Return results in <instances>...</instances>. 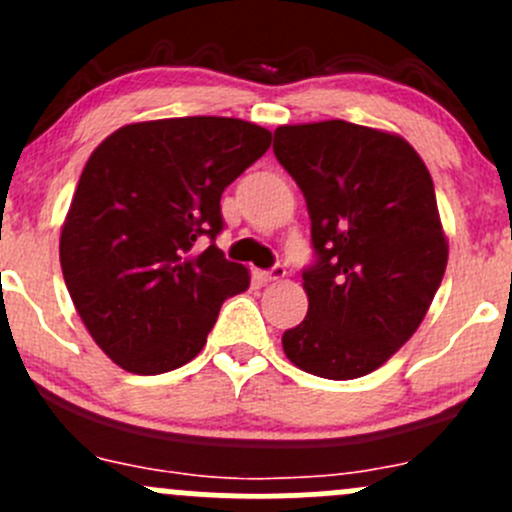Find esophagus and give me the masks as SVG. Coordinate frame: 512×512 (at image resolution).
I'll list each match as a JSON object with an SVG mask.
<instances>
[{
  "instance_id": "esophagus-1",
  "label": "esophagus",
  "mask_w": 512,
  "mask_h": 512,
  "mask_svg": "<svg viewBox=\"0 0 512 512\" xmlns=\"http://www.w3.org/2000/svg\"><path fill=\"white\" fill-rule=\"evenodd\" d=\"M262 277H265V282H279V279L287 277V270H284V265H274L272 270H267Z\"/></svg>"
}]
</instances>
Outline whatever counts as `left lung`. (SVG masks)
Listing matches in <instances>:
<instances>
[{
  "instance_id": "8db88e82",
  "label": "left lung",
  "mask_w": 512,
  "mask_h": 512,
  "mask_svg": "<svg viewBox=\"0 0 512 512\" xmlns=\"http://www.w3.org/2000/svg\"><path fill=\"white\" fill-rule=\"evenodd\" d=\"M272 149L304 193L316 252L284 353L319 378H363L410 341L444 277L432 176L400 134L346 120L282 125Z\"/></svg>"
}]
</instances>
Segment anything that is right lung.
<instances>
[{
    "label": "right lung",
    "instance_id": "1",
    "mask_svg": "<svg viewBox=\"0 0 512 512\" xmlns=\"http://www.w3.org/2000/svg\"><path fill=\"white\" fill-rule=\"evenodd\" d=\"M270 144V129L235 117H171L120 127L90 154L63 220L61 270L85 328L122 370L186 365L223 301L250 287L213 240L220 196Z\"/></svg>",
    "mask_w": 512,
    "mask_h": 512
}]
</instances>
